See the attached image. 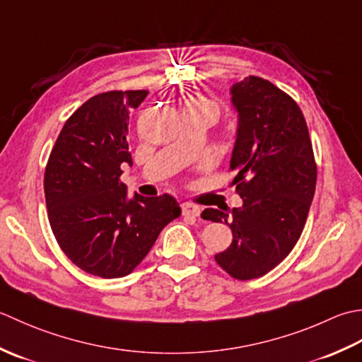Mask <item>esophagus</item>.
<instances>
[{
	"label": "esophagus",
	"mask_w": 362,
	"mask_h": 362,
	"mask_svg": "<svg viewBox=\"0 0 362 362\" xmlns=\"http://www.w3.org/2000/svg\"><path fill=\"white\" fill-rule=\"evenodd\" d=\"M181 209H182V216L186 217H200L202 214V209L198 208L197 204H192V203H182Z\"/></svg>",
	"instance_id": "1"
}]
</instances>
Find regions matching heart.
Wrapping results in <instances>:
<instances>
[{"label": "heart", "instance_id": "obj_1", "mask_svg": "<svg viewBox=\"0 0 362 362\" xmlns=\"http://www.w3.org/2000/svg\"><path fill=\"white\" fill-rule=\"evenodd\" d=\"M184 109H195V110H198V112H202L208 117L211 122H216L218 114H220V109L216 103L208 100V98H200V97L189 100L186 103V106H184Z\"/></svg>", "mask_w": 362, "mask_h": 362}]
</instances>
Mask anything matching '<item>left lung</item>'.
I'll return each mask as SVG.
<instances>
[{
	"label": "left lung",
	"instance_id": "left-lung-1",
	"mask_svg": "<svg viewBox=\"0 0 362 362\" xmlns=\"http://www.w3.org/2000/svg\"><path fill=\"white\" fill-rule=\"evenodd\" d=\"M238 129L230 168L240 208L204 209L230 225L233 242L216 255L235 279L267 274L292 252L311 208L317 167L303 112L267 79L248 76L230 88Z\"/></svg>",
	"mask_w": 362,
	"mask_h": 362
}]
</instances>
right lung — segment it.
Instances as JSON below:
<instances>
[{"mask_svg":"<svg viewBox=\"0 0 362 362\" xmlns=\"http://www.w3.org/2000/svg\"><path fill=\"white\" fill-rule=\"evenodd\" d=\"M148 90L95 95L65 122L45 170L54 238L87 274L122 278L148 255L164 226L180 217L172 195L128 197L122 164H132L128 122Z\"/></svg>","mask_w":362,"mask_h":362,"instance_id":"right-lung-1","label":"right lung"}]
</instances>
